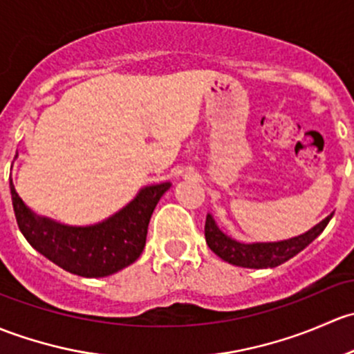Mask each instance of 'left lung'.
Instances as JSON below:
<instances>
[{"instance_id":"obj_1","label":"left lung","mask_w":354,"mask_h":354,"mask_svg":"<svg viewBox=\"0 0 354 354\" xmlns=\"http://www.w3.org/2000/svg\"><path fill=\"white\" fill-rule=\"evenodd\" d=\"M333 214L320 221L319 225L308 230L304 235H298L295 239L283 240V242L274 243H240L236 240L230 239L225 235L220 228L214 223L213 216L207 214L206 225H204V236H206V243L218 257L223 261L230 262L233 266H240V268H250V269H264V268H276V266L283 264V262L290 261L291 257L297 256L298 252L305 249L308 243H312L327 223L330 221Z\"/></svg>"}]
</instances>
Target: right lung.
I'll list each match as a JSON object with an SVG mask.
<instances>
[{"instance_id": "obj_1", "label": "right lung", "mask_w": 354, "mask_h": 354, "mask_svg": "<svg viewBox=\"0 0 354 354\" xmlns=\"http://www.w3.org/2000/svg\"><path fill=\"white\" fill-rule=\"evenodd\" d=\"M169 187L170 182H163L141 189L124 209L98 225L66 227L35 216L10 178L15 218L27 242L64 271L83 278L114 274L141 256L153 209Z\"/></svg>"}]
</instances>
